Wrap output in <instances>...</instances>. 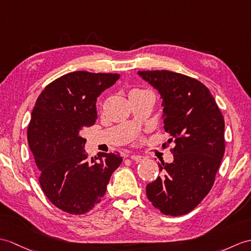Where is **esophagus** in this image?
<instances>
[{
	"instance_id": "34e87169",
	"label": "esophagus",
	"mask_w": 251,
	"mask_h": 251,
	"mask_svg": "<svg viewBox=\"0 0 251 251\" xmlns=\"http://www.w3.org/2000/svg\"><path fill=\"white\" fill-rule=\"evenodd\" d=\"M129 158L137 161V162H140V161H143L145 159V157L144 156H140V155H130Z\"/></svg>"
}]
</instances>
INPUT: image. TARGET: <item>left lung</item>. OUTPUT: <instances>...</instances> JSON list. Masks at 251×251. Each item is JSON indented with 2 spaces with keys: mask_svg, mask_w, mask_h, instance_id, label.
I'll return each instance as SVG.
<instances>
[{
  "mask_svg": "<svg viewBox=\"0 0 251 251\" xmlns=\"http://www.w3.org/2000/svg\"><path fill=\"white\" fill-rule=\"evenodd\" d=\"M159 92L173 162L159 165L161 176L147 186L152 204L165 215L191 212L212 189L225 154V120L207 87L169 71L138 72ZM168 144V143H167ZM166 148V143L164 144Z\"/></svg>",
  "mask_w": 251,
  "mask_h": 251,
  "instance_id": "1",
  "label": "left lung"
}]
</instances>
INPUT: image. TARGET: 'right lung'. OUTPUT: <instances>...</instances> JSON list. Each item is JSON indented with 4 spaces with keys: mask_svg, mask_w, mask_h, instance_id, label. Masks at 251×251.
Returning <instances> with one entry per match:
<instances>
[{
    "mask_svg": "<svg viewBox=\"0 0 251 251\" xmlns=\"http://www.w3.org/2000/svg\"><path fill=\"white\" fill-rule=\"evenodd\" d=\"M119 79V74L69 73L47 85L35 102L28 145L40 171V187L64 212L81 215L96 206L123 160L119 153L87 159L82 137L96 122L97 97Z\"/></svg>",
    "mask_w": 251,
    "mask_h": 251,
    "instance_id": "right-lung-1",
    "label": "right lung"
}]
</instances>
